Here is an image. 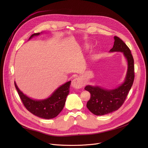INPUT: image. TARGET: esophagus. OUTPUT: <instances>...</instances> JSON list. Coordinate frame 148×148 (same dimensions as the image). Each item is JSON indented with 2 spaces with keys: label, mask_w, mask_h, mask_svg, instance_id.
I'll list each match as a JSON object with an SVG mask.
<instances>
[{
  "label": "esophagus",
  "mask_w": 148,
  "mask_h": 148,
  "mask_svg": "<svg viewBox=\"0 0 148 148\" xmlns=\"http://www.w3.org/2000/svg\"><path fill=\"white\" fill-rule=\"evenodd\" d=\"M84 85V82L79 78L74 79L71 82V86L75 89H80L82 88V86Z\"/></svg>",
  "instance_id": "1"
}]
</instances>
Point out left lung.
<instances>
[{
    "mask_svg": "<svg viewBox=\"0 0 148 148\" xmlns=\"http://www.w3.org/2000/svg\"><path fill=\"white\" fill-rule=\"evenodd\" d=\"M114 40L113 47L110 52H122L127 61L128 69L124 82L114 89H108L92 85L84 88L90 94V98L86 107L90 112L97 116L107 114L118 110L125 100L134 79V59L130 49L119 37L114 36Z\"/></svg>",
    "mask_w": 148,
    "mask_h": 148,
    "instance_id": "obj_1",
    "label": "left lung"
}]
</instances>
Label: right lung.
<instances>
[{"label": "right lung", "instance_id": "obj_1", "mask_svg": "<svg viewBox=\"0 0 148 148\" xmlns=\"http://www.w3.org/2000/svg\"><path fill=\"white\" fill-rule=\"evenodd\" d=\"M41 33L32 34L29 40ZM14 84L21 101L27 110L39 118L50 119L56 117L64 108L66 97L69 92L71 81L59 86L49 98L40 100L29 98L19 89L15 82Z\"/></svg>", "mask_w": 148, "mask_h": 148}]
</instances>
